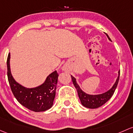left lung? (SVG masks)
<instances>
[{
    "mask_svg": "<svg viewBox=\"0 0 133 133\" xmlns=\"http://www.w3.org/2000/svg\"><path fill=\"white\" fill-rule=\"evenodd\" d=\"M108 38L109 39L110 41H111V39L109 37V36L107 34ZM72 78V83L75 85V88L77 90L78 96L80 99L81 103L83 107L88 108H97L101 107L112 97L114 95L115 90L116 88H117V85H118V80H119V76H120V71H118V76L117 78V80H116L115 83L112 87L111 89L108 90V91L104 92V93L101 94L99 95H89L86 94L85 92L82 91V89L79 87V85L77 84L76 82V79L73 77V76H71Z\"/></svg>",
    "mask_w": 133,
    "mask_h": 133,
    "instance_id": "left-lung-1",
    "label": "left lung"
}]
</instances>
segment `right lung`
<instances>
[{"instance_id": "add662e5", "label": "right lung", "mask_w": 133, "mask_h": 133, "mask_svg": "<svg viewBox=\"0 0 133 133\" xmlns=\"http://www.w3.org/2000/svg\"><path fill=\"white\" fill-rule=\"evenodd\" d=\"M10 54L7 59L8 78L10 87L15 98L22 105L31 111L39 112L48 110L53 106L55 97L58 75L54 71L46 78L44 83L32 89L19 85L15 80L11 73Z\"/></svg>"}]
</instances>
